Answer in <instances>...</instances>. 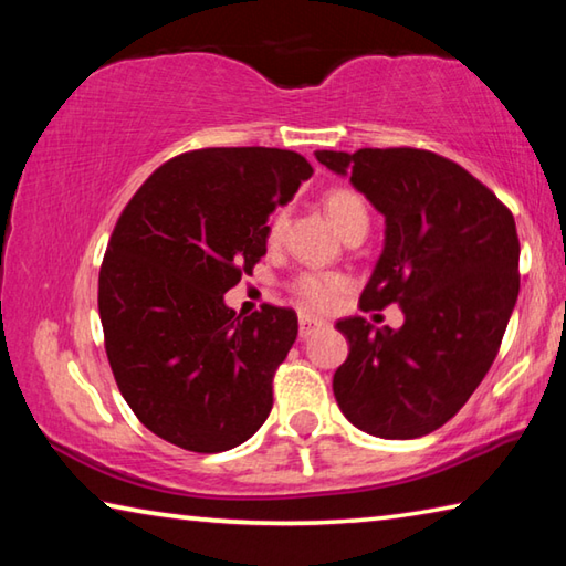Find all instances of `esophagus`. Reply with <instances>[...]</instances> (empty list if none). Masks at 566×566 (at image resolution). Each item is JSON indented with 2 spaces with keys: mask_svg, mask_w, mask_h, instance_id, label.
Here are the masks:
<instances>
[{
  "mask_svg": "<svg viewBox=\"0 0 566 566\" xmlns=\"http://www.w3.org/2000/svg\"><path fill=\"white\" fill-rule=\"evenodd\" d=\"M317 329H322V322L312 319V317H300V337H302V339L312 337V334L317 332Z\"/></svg>",
  "mask_w": 566,
  "mask_h": 566,
  "instance_id": "1",
  "label": "esophagus"
}]
</instances>
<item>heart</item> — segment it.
<instances>
[{
    "label": "heart",
    "instance_id": "heart-1",
    "mask_svg": "<svg viewBox=\"0 0 566 566\" xmlns=\"http://www.w3.org/2000/svg\"><path fill=\"white\" fill-rule=\"evenodd\" d=\"M324 209H327L332 224L339 229L342 237H347L352 229H367L369 224L367 205H364V199L357 195V191L332 189L329 195L324 197ZM282 229H284V217H274V222L270 227V237L280 239ZM344 290H347V280L329 272H302L296 274L292 282L294 300L310 312H329L332 306L337 304L339 294Z\"/></svg>",
    "mask_w": 566,
    "mask_h": 566
}]
</instances>
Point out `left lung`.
Instances as JSON below:
<instances>
[{
    "label": "left lung",
    "mask_w": 566,
    "mask_h": 566,
    "mask_svg": "<svg viewBox=\"0 0 566 566\" xmlns=\"http://www.w3.org/2000/svg\"><path fill=\"white\" fill-rule=\"evenodd\" d=\"M385 217V249L359 306L399 304L405 324L339 319L349 357L334 371L342 415L381 439L434 432L472 397L520 296L510 209L457 161L427 149L314 151Z\"/></svg>",
    "instance_id": "obj_1"
}]
</instances>
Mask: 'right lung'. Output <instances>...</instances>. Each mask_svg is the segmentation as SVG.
I'll return each instance as SVG.
<instances>
[{
  "label": "right lung",
  "instance_id": "obj_1",
  "mask_svg": "<svg viewBox=\"0 0 566 566\" xmlns=\"http://www.w3.org/2000/svg\"><path fill=\"white\" fill-rule=\"evenodd\" d=\"M312 165L290 149L209 147L161 165L129 199L99 270V317L122 397L149 432L227 452L272 411L296 314L242 317L224 294L266 254V219Z\"/></svg>",
  "mask_w": 566,
  "mask_h": 566
}]
</instances>
